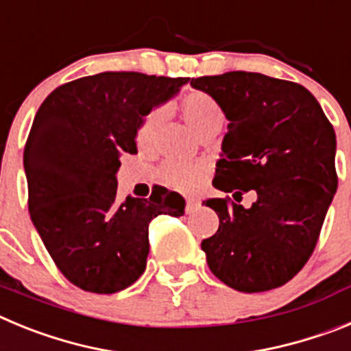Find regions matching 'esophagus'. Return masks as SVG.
Segmentation results:
<instances>
[{
  "label": "esophagus",
  "mask_w": 351,
  "mask_h": 351,
  "mask_svg": "<svg viewBox=\"0 0 351 351\" xmlns=\"http://www.w3.org/2000/svg\"><path fill=\"white\" fill-rule=\"evenodd\" d=\"M198 206H200V200H197V198H188V200H186V210H188V213H193Z\"/></svg>",
  "instance_id": "1"
}]
</instances>
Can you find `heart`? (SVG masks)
Returning <instances> with one entry per match:
<instances>
[{
    "label": "heart",
    "instance_id": "b5f03b06",
    "mask_svg": "<svg viewBox=\"0 0 351 351\" xmlns=\"http://www.w3.org/2000/svg\"><path fill=\"white\" fill-rule=\"evenodd\" d=\"M181 107V114L184 121L188 123L195 133L204 132L209 126L216 125V123H223L225 114L218 101L214 100L209 93L204 91H191L184 96L179 104ZM161 119H163V110L161 108H153L147 116L142 119L141 126L137 130V142L141 145H147L153 141L154 133H156L158 126H160ZM165 178L173 188L182 191L193 190L195 186L202 179V169L190 165H170L165 170Z\"/></svg>",
    "mask_w": 351,
    "mask_h": 351
}]
</instances>
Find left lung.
Masks as SVG:
<instances>
[{
	"instance_id": "8db88e82",
	"label": "left lung",
	"mask_w": 351,
	"mask_h": 351,
	"mask_svg": "<svg viewBox=\"0 0 351 351\" xmlns=\"http://www.w3.org/2000/svg\"><path fill=\"white\" fill-rule=\"evenodd\" d=\"M190 84L228 119L214 188L234 198L256 193L247 209L230 198L204 202L219 218L218 232L202 241L207 265L234 290L281 287L311 256L336 195L332 125L315 96L290 80L228 71Z\"/></svg>"
}]
</instances>
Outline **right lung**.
I'll return each instance as SVG.
<instances>
[{"label":"right lung","instance_id":"obj_1","mask_svg":"<svg viewBox=\"0 0 351 351\" xmlns=\"http://www.w3.org/2000/svg\"><path fill=\"white\" fill-rule=\"evenodd\" d=\"M188 77L104 71L63 84L40 105L24 147L31 221L68 281L116 293L145 271L149 221L182 216L184 198L165 188L117 200L121 154L137 153V130Z\"/></svg>","mask_w":351,"mask_h":351}]
</instances>
